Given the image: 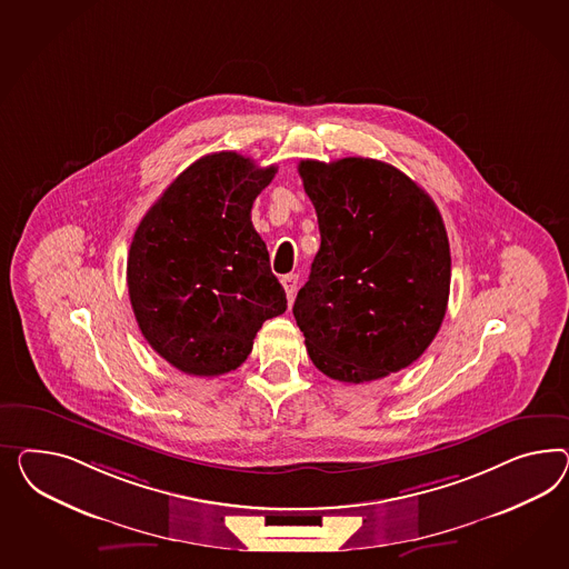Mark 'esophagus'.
<instances>
[{
  "instance_id": "34e87169",
  "label": "esophagus",
  "mask_w": 569,
  "mask_h": 569,
  "mask_svg": "<svg viewBox=\"0 0 569 569\" xmlns=\"http://www.w3.org/2000/svg\"><path fill=\"white\" fill-rule=\"evenodd\" d=\"M281 286H283V290L288 293V300H292L293 293L298 290V276H283L281 277Z\"/></svg>"
}]
</instances>
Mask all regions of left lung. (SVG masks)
<instances>
[{"mask_svg": "<svg viewBox=\"0 0 569 569\" xmlns=\"http://www.w3.org/2000/svg\"><path fill=\"white\" fill-rule=\"evenodd\" d=\"M321 248L293 317L312 365L343 383L410 367L446 317L451 257L429 194L400 169L365 157L298 166Z\"/></svg>", "mask_w": 569, "mask_h": 569, "instance_id": "8db88e82", "label": "left lung"}]
</instances>
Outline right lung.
<instances>
[{
	"label": "right lung",
	"mask_w": 569,
	"mask_h": 569,
	"mask_svg": "<svg viewBox=\"0 0 569 569\" xmlns=\"http://www.w3.org/2000/svg\"><path fill=\"white\" fill-rule=\"evenodd\" d=\"M276 166L221 151L186 168L142 217L128 252V293L149 346L194 377L236 370L288 300L250 209Z\"/></svg>",
	"instance_id": "obj_1"
}]
</instances>
